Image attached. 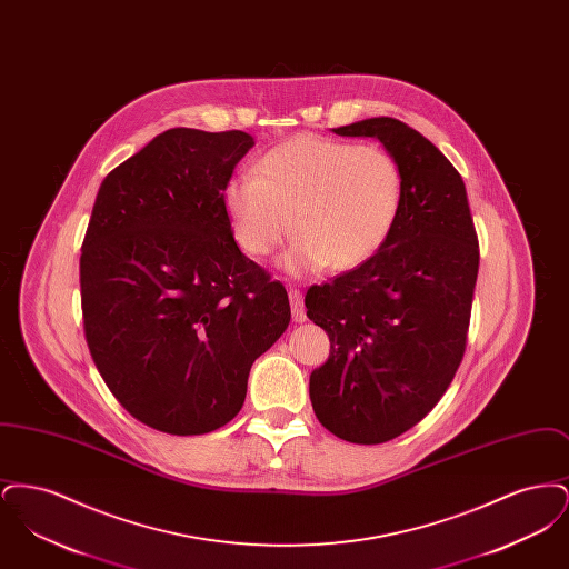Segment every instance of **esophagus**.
Wrapping results in <instances>:
<instances>
[{
    "mask_svg": "<svg viewBox=\"0 0 569 569\" xmlns=\"http://www.w3.org/2000/svg\"><path fill=\"white\" fill-rule=\"evenodd\" d=\"M288 297H290V307H292V318H295V322H305V320H307V313H305V305H302V292L297 290V288H290Z\"/></svg>",
    "mask_w": 569,
    "mask_h": 569,
    "instance_id": "1",
    "label": "esophagus"
}]
</instances>
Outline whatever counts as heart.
Here are the masks:
<instances>
[{
    "label": "heart",
    "instance_id": "heart-1",
    "mask_svg": "<svg viewBox=\"0 0 569 569\" xmlns=\"http://www.w3.org/2000/svg\"><path fill=\"white\" fill-rule=\"evenodd\" d=\"M406 181L397 158L376 142L353 144L295 136L256 163V177L226 183L221 202L232 237L251 258L297 243L281 264L292 274L353 271L388 243L403 207Z\"/></svg>",
    "mask_w": 569,
    "mask_h": 569
}]
</instances>
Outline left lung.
Instances as JSON below:
<instances>
[{
    "mask_svg": "<svg viewBox=\"0 0 569 569\" xmlns=\"http://www.w3.org/2000/svg\"><path fill=\"white\" fill-rule=\"evenodd\" d=\"M332 132L378 138L401 163L406 193L378 256L307 290V316L330 339L309 397L330 433L383 443L416 427L455 379L480 244L462 177L429 138L392 117Z\"/></svg>",
    "mask_w": 569,
    "mask_h": 569,
    "instance_id": "8db88e82",
    "label": "left lung"
}]
</instances>
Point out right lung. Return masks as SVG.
<instances>
[{"label":"right lung","instance_id":"1","mask_svg":"<svg viewBox=\"0 0 569 569\" xmlns=\"http://www.w3.org/2000/svg\"><path fill=\"white\" fill-rule=\"evenodd\" d=\"M251 147L241 130L172 128L96 196L82 239L84 339L114 399L162 433L228 425L253 360L290 325L286 288L239 249L221 202Z\"/></svg>","mask_w":569,"mask_h":569}]
</instances>
